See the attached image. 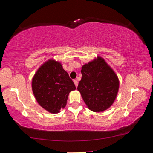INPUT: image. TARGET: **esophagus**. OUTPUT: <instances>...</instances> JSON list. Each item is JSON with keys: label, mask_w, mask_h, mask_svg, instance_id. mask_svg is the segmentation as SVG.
I'll list each match as a JSON object with an SVG mask.
<instances>
[{"label": "esophagus", "mask_w": 153, "mask_h": 153, "mask_svg": "<svg viewBox=\"0 0 153 153\" xmlns=\"http://www.w3.org/2000/svg\"><path fill=\"white\" fill-rule=\"evenodd\" d=\"M74 82L75 85H76V86L77 87V85H78V82H77V79H74Z\"/></svg>", "instance_id": "34e87169"}]
</instances>
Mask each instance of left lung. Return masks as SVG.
Here are the masks:
<instances>
[{
	"label": "left lung",
	"mask_w": 153,
	"mask_h": 153,
	"mask_svg": "<svg viewBox=\"0 0 153 153\" xmlns=\"http://www.w3.org/2000/svg\"><path fill=\"white\" fill-rule=\"evenodd\" d=\"M81 72L77 90L88 107L94 112L107 109L119 90L120 82L115 72L101 57L83 65Z\"/></svg>",
	"instance_id": "left-lung-1"
}]
</instances>
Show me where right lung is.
I'll return each mask as SVG.
<instances>
[{
  "label": "right lung",
  "mask_w": 153,
  "mask_h": 153,
  "mask_svg": "<svg viewBox=\"0 0 153 153\" xmlns=\"http://www.w3.org/2000/svg\"><path fill=\"white\" fill-rule=\"evenodd\" d=\"M32 86L38 104L51 113H57L65 107L69 92L76 90L61 64L54 60L46 61L38 69Z\"/></svg>",
  "instance_id": "add662e5"
}]
</instances>
